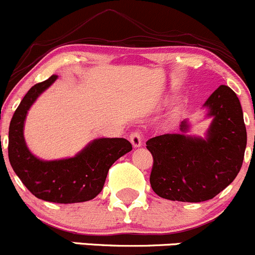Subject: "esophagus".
<instances>
[{"label":"esophagus","instance_id":"obj_1","mask_svg":"<svg viewBox=\"0 0 255 255\" xmlns=\"http://www.w3.org/2000/svg\"><path fill=\"white\" fill-rule=\"evenodd\" d=\"M131 143H132L133 147H140L142 145V135H141L140 131H132L128 136Z\"/></svg>","mask_w":255,"mask_h":255}]
</instances>
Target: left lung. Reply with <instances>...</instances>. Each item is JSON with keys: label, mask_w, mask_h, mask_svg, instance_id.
<instances>
[{"label": "left lung", "mask_w": 255, "mask_h": 255, "mask_svg": "<svg viewBox=\"0 0 255 255\" xmlns=\"http://www.w3.org/2000/svg\"><path fill=\"white\" fill-rule=\"evenodd\" d=\"M212 118L206 137L180 133L155 136L146 142L153 157L150 183L160 197L180 202L212 200L233 182L243 163L247 130L236 93L221 85L205 105Z\"/></svg>", "instance_id": "obj_1"}]
</instances>
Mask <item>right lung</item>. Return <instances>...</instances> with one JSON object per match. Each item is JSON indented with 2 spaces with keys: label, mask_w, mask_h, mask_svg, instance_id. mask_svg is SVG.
<instances>
[{
  "label": "right lung",
  "mask_w": 255,
  "mask_h": 255,
  "mask_svg": "<svg viewBox=\"0 0 255 255\" xmlns=\"http://www.w3.org/2000/svg\"><path fill=\"white\" fill-rule=\"evenodd\" d=\"M57 79L52 75L28 90L12 117L8 131V158L12 168L37 198L54 203H78L97 197L113 163L132 150L127 138L103 137L88 143L70 158L44 161L28 150L23 128L27 113L37 98Z\"/></svg>",
  "instance_id": "add662e5"
}]
</instances>
